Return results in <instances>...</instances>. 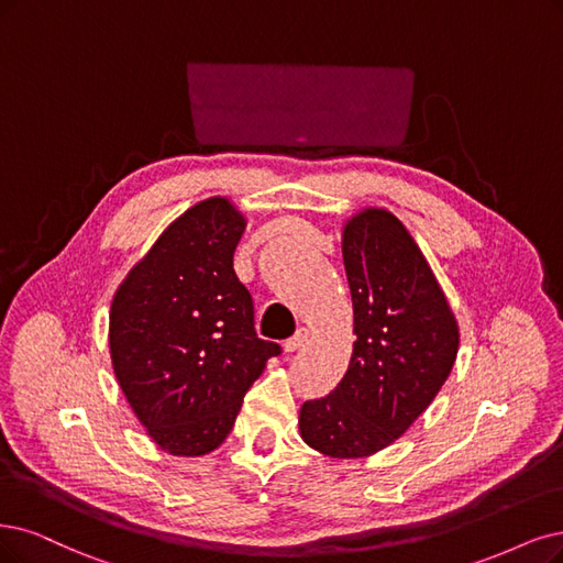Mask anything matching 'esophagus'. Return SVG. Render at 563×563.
<instances>
[{"label": "esophagus", "instance_id": "34e87169", "mask_svg": "<svg viewBox=\"0 0 563 563\" xmlns=\"http://www.w3.org/2000/svg\"><path fill=\"white\" fill-rule=\"evenodd\" d=\"M308 343V329H297V334L292 336V339H287L285 343H283V350L287 352V355H292V352H297V350H301L303 345Z\"/></svg>", "mask_w": 563, "mask_h": 563}]
</instances>
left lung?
Here are the masks:
<instances>
[{"mask_svg": "<svg viewBox=\"0 0 563 563\" xmlns=\"http://www.w3.org/2000/svg\"><path fill=\"white\" fill-rule=\"evenodd\" d=\"M352 297V355L343 380L306 401L299 433L334 460H364L391 445L445 385L460 324L406 224L387 208H362L343 224Z\"/></svg>", "mask_w": 563, "mask_h": 563, "instance_id": "1", "label": "left lung"}]
</instances>
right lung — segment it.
<instances>
[{
	"label": "right lung",
	"mask_w": 563,
	"mask_h": 563,
	"mask_svg": "<svg viewBox=\"0 0 563 563\" xmlns=\"http://www.w3.org/2000/svg\"><path fill=\"white\" fill-rule=\"evenodd\" d=\"M245 224L227 197L187 208L111 301L118 385L153 443L174 456L220 448L245 391L280 355V345L257 339L253 297L234 274Z\"/></svg>",
	"instance_id": "right-lung-1"
}]
</instances>
